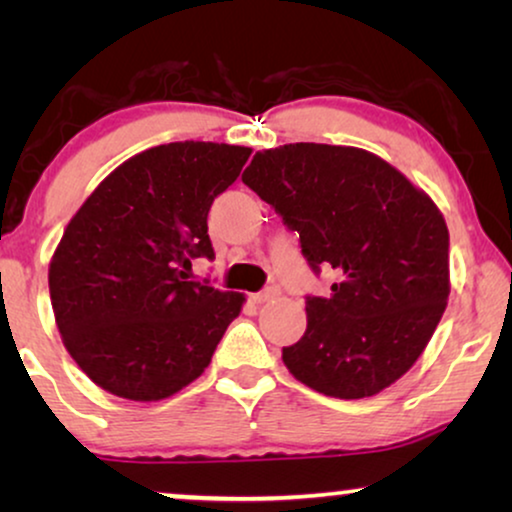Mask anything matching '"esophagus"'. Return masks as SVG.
<instances>
[{
  "mask_svg": "<svg viewBox=\"0 0 512 512\" xmlns=\"http://www.w3.org/2000/svg\"><path fill=\"white\" fill-rule=\"evenodd\" d=\"M275 296H279L277 286H268V289H263L261 293H254V296H251V303H256V305L268 303V300H272Z\"/></svg>",
  "mask_w": 512,
  "mask_h": 512,
  "instance_id": "obj_1",
  "label": "esophagus"
}]
</instances>
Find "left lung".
<instances>
[{
	"label": "left lung",
	"mask_w": 512,
	"mask_h": 512,
	"mask_svg": "<svg viewBox=\"0 0 512 512\" xmlns=\"http://www.w3.org/2000/svg\"><path fill=\"white\" fill-rule=\"evenodd\" d=\"M242 181L300 235L331 296H307V328L284 366L324 396L366 398L408 373L450 296V233L429 195L354 146L258 151Z\"/></svg>",
	"instance_id": "8db88e82"
}]
</instances>
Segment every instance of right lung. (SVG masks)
I'll use <instances>...</instances> for the list:
<instances>
[{"instance_id":"obj_1","label":"right lung","mask_w":512,"mask_h":512,"mask_svg":"<svg viewBox=\"0 0 512 512\" xmlns=\"http://www.w3.org/2000/svg\"><path fill=\"white\" fill-rule=\"evenodd\" d=\"M247 146L172 142L118 165L55 249V324L79 368L109 394L163 401L205 373L244 296L188 282L214 258L207 214L240 177Z\"/></svg>"}]
</instances>
